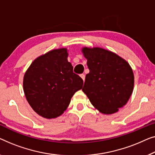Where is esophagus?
<instances>
[{
  "label": "esophagus",
  "mask_w": 155,
  "mask_h": 155,
  "mask_svg": "<svg viewBox=\"0 0 155 155\" xmlns=\"http://www.w3.org/2000/svg\"><path fill=\"white\" fill-rule=\"evenodd\" d=\"M80 77H81V78H82V79L83 80H85V77H85V74H81L80 75Z\"/></svg>",
  "instance_id": "obj_1"
}]
</instances>
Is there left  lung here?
<instances>
[{
  "label": "left lung",
  "instance_id": "8db88e82",
  "mask_svg": "<svg viewBox=\"0 0 155 155\" xmlns=\"http://www.w3.org/2000/svg\"><path fill=\"white\" fill-rule=\"evenodd\" d=\"M89 69L82 91L100 112L112 114L127 103L134 86L128 62L102 48H82Z\"/></svg>",
  "mask_w": 155,
  "mask_h": 155
}]
</instances>
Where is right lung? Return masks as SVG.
<instances>
[{
    "instance_id": "1",
    "label": "right lung",
    "mask_w": 155,
    "mask_h": 155,
    "mask_svg": "<svg viewBox=\"0 0 155 155\" xmlns=\"http://www.w3.org/2000/svg\"><path fill=\"white\" fill-rule=\"evenodd\" d=\"M67 58V48L52 50L35 59L24 76L26 98L43 118L62 115L74 94L83 87V79L73 72Z\"/></svg>"
}]
</instances>
